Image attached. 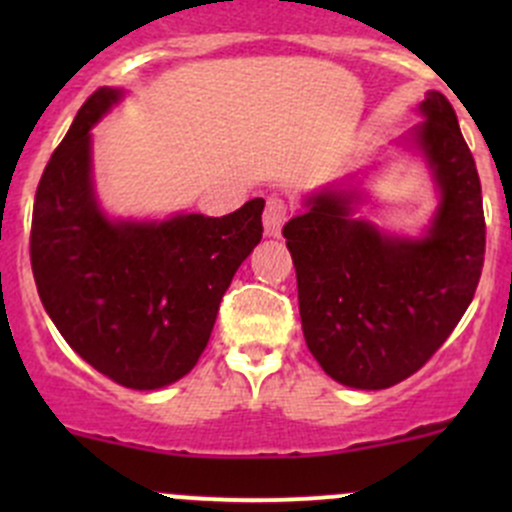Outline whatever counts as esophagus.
<instances>
[{
    "mask_svg": "<svg viewBox=\"0 0 512 512\" xmlns=\"http://www.w3.org/2000/svg\"><path fill=\"white\" fill-rule=\"evenodd\" d=\"M289 218V205L282 195H270L265 205V215H262V223H265V232L270 237H277L282 232V225Z\"/></svg>",
    "mask_w": 512,
    "mask_h": 512,
    "instance_id": "obj_1",
    "label": "esophagus"
}]
</instances>
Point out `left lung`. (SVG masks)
<instances>
[{
  "mask_svg": "<svg viewBox=\"0 0 512 512\" xmlns=\"http://www.w3.org/2000/svg\"><path fill=\"white\" fill-rule=\"evenodd\" d=\"M414 138L443 193L423 240H396L352 218V195L319 193L282 227L297 270L309 352L339 384L389 389L416 374L456 329L485 257L480 178L456 111L431 91Z\"/></svg>",
  "mask_w": 512,
  "mask_h": 512,
  "instance_id": "8db88e82",
  "label": "left lung"
}]
</instances>
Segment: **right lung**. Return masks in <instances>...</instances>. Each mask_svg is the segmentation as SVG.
I'll list each match as a JSON object with an SVG mask.
<instances>
[{
	"mask_svg": "<svg viewBox=\"0 0 512 512\" xmlns=\"http://www.w3.org/2000/svg\"><path fill=\"white\" fill-rule=\"evenodd\" d=\"M118 101L98 89L41 173L29 255L44 309L69 347L128 389L178 381L208 347L220 299L262 237L265 200L223 218L111 223L91 188V126Z\"/></svg>",
	"mask_w": 512,
	"mask_h": 512,
	"instance_id": "right-lung-1",
	"label": "right lung"
}]
</instances>
